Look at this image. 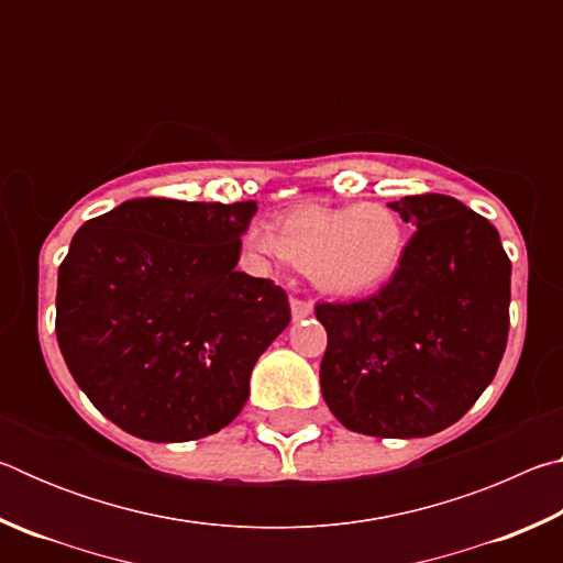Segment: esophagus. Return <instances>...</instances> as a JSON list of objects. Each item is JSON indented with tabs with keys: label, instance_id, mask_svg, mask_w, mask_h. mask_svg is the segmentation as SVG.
<instances>
[{
	"label": "esophagus",
	"instance_id": "34e87169",
	"mask_svg": "<svg viewBox=\"0 0 563 563\" xmlns=\"http://www.w3.org/2000/svg\"><path fill=\"white\" fill-rule=\"evenodd\" d=\"M312 302L310 300H300V298H290V312H292V320L300 322L305 318L312 316Z\"/></svg>",
	"mask_w": 563,
	"mask_h": 563
}]
</instances>
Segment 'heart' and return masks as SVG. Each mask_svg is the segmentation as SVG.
<instances>
[{
    "label": "heart",
    "instance_id": "heart-1",
    "mask_svg": "<svg viewBox=\"0 0 563 563\" xmlns=\"http://www.w3.org/2000/svg\"><path fill=\"white\" fill-rule=\"evenodd\" d=\"M243 245L263 263H292L332 298H360L399 271L407 231L387 203L300 206L283 218L280 233L268 223H253Z\"/></svg>",
    "mask_w": 563,
    "mask_h": 563
}]
</instances>
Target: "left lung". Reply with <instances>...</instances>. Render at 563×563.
Wrapping results in <instances>:
<instances>
[{"mask_svg": "<svg viewBox=\"0 0 563 563\" xmlns=\"http://www.w3.org/2000/svg\"><path fill=\"white\" fill-rule=\"evenodd\" d=\"M417 231L383 290L320 302L322 397L369 437H430L466 415L497 375L509 335L511 263L497 228L450 196L389 203Z\"/></svg>", "mask_w": 563, "mask_h": 563, "instance_id": "1", "label": "left lung"}]
</instances>
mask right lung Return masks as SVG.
Wrapping results in <instances>:
<instances>
[{
  "mask_svg": "<svg viewBox=\"0 0 563 563\" xmlns=\"http://www.w3.org/2000/svg\"><path fill=\"white\" fill-rule=\"evenodd\" d=\"M258 206L133 198L76 231L56 285V340L76 385L139 440L231 424L288 328V295L235 271Z\"/></svg>",
  "mask_w": 563,
  "mask_h": 563,
  "instance_id": "right-lung-1",
  "label": "right lung"
}]
</instances>
